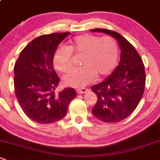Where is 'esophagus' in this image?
I'll return each instance as SVG.
<instances>
[{
  "instance_id": "1",
  "label": "esophagus",
  "mask_w": 160,
  "mask_h": 160,
  "mask_svg": "<svg viewBox=\"0 0 160 160\" xmlns=\"http://www.w3.org/2000/svg\"><path fill=\"white\" fill-rule=\"evenodd\" d=\"M87 91H89V90L87 88H79L77 90V93L78 94H83L87 93Z\"/></svg>"
}]
</instances>
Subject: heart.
Returning <instances> with one entry per match:
<instances>
[{
  "label": "heart",
  "mask_w": 160,
  "mask_h": 160,
  "mask_svg": "<svg viewBox=\"0 0 160 160\" xmlns=\"http://www.w3.org/2000/svg\"><path fill=\"white\" fill-rule=\"evenodd\" d=\"M72 53L82 55L80 64L63 77V83L69 87H84L98 78L112 72L118 61L119 48L112 37L100 38L95 35L81 34L69 41L67 47H60L53 53L55 68L67 73L72 68Z\"/></svg>",
  "instance_id": "b5f03b06"
}]
</instances>
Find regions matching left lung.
Here are the masks:
<instances>
[{
    "label": "left lung",
    "mask_w": 160,
    "mask_h": 160,
    "mask_svg": "<svg viewBox=\"0 0 160 160\" xmlns=\"http://www.w3.org/2000/svg\"><path fill=\"white\" fill-rule=\"evenodd\" d=\"M113 37L121 50L120 62L101 83L93 86L97 101L92 109L97 118L105 122H117L129 117L137 108L146 85L144 64L137 50L117 32L107 29L91 30Z\"/></svg>",
    "instance_id": "left-lung-1"
}]
</instances>
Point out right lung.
Segmentation results:
<instances>
[{"instance_id":"1","label":"right lung","mask_w":160,"mask_h":160,"mask_svg":"<svg viewBox=\"0 0 160 160\" xmlns=\"http://www.w3.org/2000/svg\"><path fill=\"white\" fill-rule=\"evenodd\" d=\"M70 33L41 35L28 43L14 65V90L18 101L27 117L41 124L61 120L70 101L73 88L55 93L60 78L53 67V53Z\"/></svg>"}]
</instances>
